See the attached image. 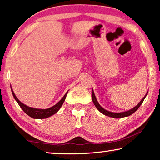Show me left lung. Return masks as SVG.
Instances as JSON below:
<instances>
[{"instance_id":"obj_1","label":"left lung","mask_w":160,"mask_h":160,"mask_svg":"<svg viewBox=\"0 0 160 160\" xmlns=\"http://www.w3.org/2000/svg\"><path fill=\"white\" fill-rule=\"evenodd\" d=\"M148 94V92L146 93V94H145V96L142 99V100L140 101V102H139L138 104L136 106L134 107L133 108L130 109V110L127 111V112H120V113H114V112H108V111L106 110V109H104L102 108V106H100V104L98 103V100H97L96 99V97H95L94 95V91H92V101L93 102H94V106H96V108L98 109L99 112H100L102 114H103L104 115H106V116H108V117H113V118H122V117H128L130 116L133 114V113H134L137 109L139 108V107L142 105V103L143 102V101H144L145 97L147 96Z\"/></svg>"}]
</instances>
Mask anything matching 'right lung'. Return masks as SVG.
I'll list each match as a JSON object with an SVG mask.
<instances>
[{
    "mask_svg": "<svg viewBox=\"0 0 160 160\" xmlns=\"http://www.w3.org/2000/svg\"><path fill=\"white\" fill-rule=\"evenodd\" d=\"M12 93L15 100L17 101L18 105H19L20 107L23 109V111L26 113V114L29 115V117H31L32 118H34V119H45V118H47V117H51L52 115L56 114V113L59 111L60 107L62 106V103H63V102L65 101V99L66 98V95H67L68 92L66 93V94L64 95L63 98H62L61 100L58 102V103L51 107V108H48L46 109L34 108H31V107L26 106V105L22 103L21 101L18 100L17 97L15 96V93L13 92L12 89Z\"/></svg>",
    "mask_w": 160,
    "mask_h": 160,
    "instance_id": "right-lung-1",
    "label": "right lung"
}]
</instances>
